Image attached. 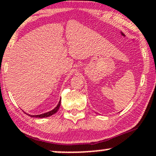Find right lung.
<instances>
[{"label":"right lung","mask_w":156,"mask_h":156,"mask_svg":"<svg viewBox=\"0 0 156 156\" xmlns=\"http://www.w3.org/2000/svg\"><path fill=\"white\" fill-rule=\"evenodd\" d=\"M60 101H61V100H60V101H59V103H58V105H57V107L55 108V109L52 110V111H49V112L45 113V114H39V115H30V114H27V115H29L30 117H37V118H44V117H50V116L53 115L54 114H55V113H56L57 111H58L59 108H60Z\"/></svg>","instance_id":"right-lung-1"}]
</instances>
